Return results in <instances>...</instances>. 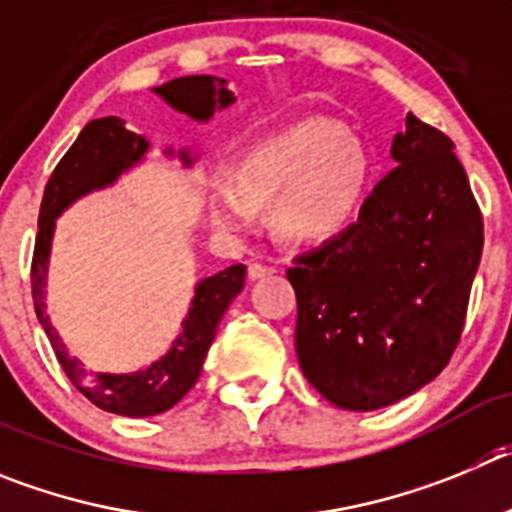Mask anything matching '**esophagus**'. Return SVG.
Instances as JSON below:
<instances>
[{
	"label": "esophagus",
	"mask_w": 512,
	"mask_h": 512,
	"mask_svg": "<svg viewBox=\"0 0 512 512\" xmlns=\"http://www.w3.org/2000/svg\"><path fill=\"white\" fill-rule=\"evenodd\" d=\"M272 267L270 265H262V262H250V267H247V275H250V280H260V278H267V275H272Z\"/></svg>",
	"instance_id": "obj_1"
}]
</instances>
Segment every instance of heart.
I'll return each instance as SVG.
<instances>
[{"label": "heart", "mask_w": 512, "mask_h": 512, "mask_svg": "<svg viewBox=\"0 0 512 512\" xmlns=\"http://www.w3.org/2000/svg\"><path fill=\"white\" fill-rule=\"evenodd\" d=\"M374 161L364 141L336 121L305 118L257 138L234 171L212 179L209 209L222 232H245L272 199V227L293 242L341 232L369 191Z\"/></svg>", "instance_id": "heart-1"}]
</instances>
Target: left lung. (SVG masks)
<instances>
[{
  "label": "left lung",
  "mask_w": 512,
  "mask_h": 512,
  "mask_svg": "<svg viewBox=\"0 0 512 512\" xmlns=\"http://www.w3.org/2000/svg\"><path fill=\"white\" fill-rule=\"evenodd\" d=\"M439 128L409 113L394 169L351 227L295 257V351L331 404L371 412L450 364L482 255V214Z\"/></svg>",
  "instance_id": "left-lung-1"
}]
</instances>
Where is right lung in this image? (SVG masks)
I'll return each mask as SVG.
<instances>
[{
  "label": "right lung",
  "instance_id": "1",
  "mask_svg": "<svg viewBox=\"0 0 512 512\" xmlns=\"http://www.w3.org/2000/svg\"><path fill=\"white\" fill-rule=\"evenodd\" d=\"M154 93L194 121H207L214 113L234 103V95L229 93L224 80L214 75H186V78L169 80L161 88H154ZM146 151V138L128 131L121 118L108 116L90 121L47 181L40 219H37L35 255H32V300H35L37 318L55 348L62 371L95 407L121 414V417H154L184 399L186 391L197 384L202 374L204 356L212 346L224 310L245 288V265H232L212 278H204L194 290L184 331L179 333L169 353L146 371H136V374L85 371L78 358L65 351V343L60 341L45 313L47 257H50L55 219L83 194L113 184L123 171L141 161ZM181 159L184 164H191L186 151Z\"/></svg>",
  "mask_w": 512,
  "mask_h": 512
}]
</instances>
